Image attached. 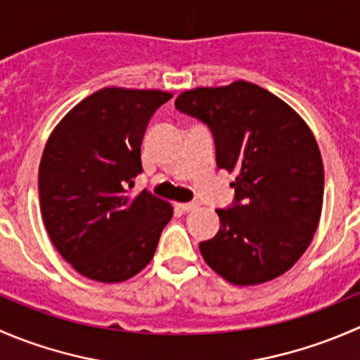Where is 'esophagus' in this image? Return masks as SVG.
Returning <instances> with one entry per match:
<instances>
[{"label":"esophagus","instance_id":"34e87169","mask_svg":"<svg viewBox=\"0 0 360 360\" xmlns=\"http://www.w3.org/2000/svg\"><path fill=\"white\" fill-rule=\"evenodd\" d=\"M176 207L183 210V212H190V210H193L197 207V203H176Z\"/></svg>","mask_w":360,"mask_h":360}]
</instances>
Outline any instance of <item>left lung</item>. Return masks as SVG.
I'll return each mask as SVG.
<instances>
[{"label": "left lung", "instance_id": "left-lung-1", "mask_svg": "<svg viewBox=\"0 0 360 360\" xmlns=\"http://www.w3.org/2000/svg\"><path fill=\"white\" fill-rule=\"evenodd\" d=\"M176 108L202 120L219 169L235 174V205L217 209L219 231L200 242L205 263L235 285L291 270L310 245L324 200V163L296 111L256 83L184 90Z\"/></svg>", "mask_w": 360, "mask_h": 360}]
</instances>
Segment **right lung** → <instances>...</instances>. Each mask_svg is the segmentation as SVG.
I'll use <instances>...</instances> for the list:
<instances>
[{
    "mask_svg": "<svg viewBox=\"0 0 360 360\" xmlns=\"http://www.w3.org/2000/svg\"><path fill=\"white\" fill-rule=\"evenodd\" d=\"M165 90L106 86L79 101L50 134L38 170L39 209L60 256L104 284L148 266L172 217L170 202L125 183L143 170L141 144Z\"/></svg>",
    "mask_w": 360,
    "mask_h": 360,
    "instance_id": "right-lung-1",
    "label": "right lung"
}]
</instances>
